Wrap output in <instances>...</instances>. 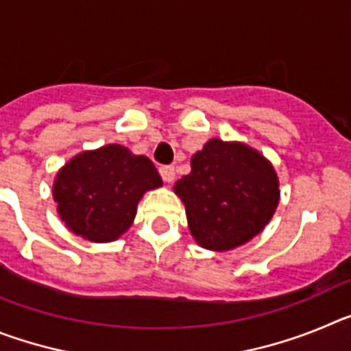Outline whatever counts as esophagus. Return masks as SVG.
Listing matches in <instances>:
<instances>
[{
	"instance_id": "esophagus-1",
	"label": "esophagus",
	"mask_w": 351,
	"mask_h": 351,
	"mask_svg": "<svg viewBox=\"0 0 351 351\" xmlns=\"http://www.w3.org/2000/svg\"><path fill=\"white\" fill-rule=\"evenodd\" d=\"M160 173L165 182H173V179H176V169L172 165L160 167Z\"/></svg>"
}]
</instances>
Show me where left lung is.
Masks as SVG:
<instances>
[{"instance_id": "1", "label": "left lung", "mask_w": 351, "mask_h": 351, "mask_svg": "<svg viewBox=\"0 0 351 351\" xmlns=\"http://www.w3.org/2000/svg\"><path fill=\"white\" fill-rule=\"evenodd\" d=\"M173 191L202 247L234 250L263 230L280 202L276 172L258 151L213 138L191 158V172Z\"/></svg>"}]
</instances>
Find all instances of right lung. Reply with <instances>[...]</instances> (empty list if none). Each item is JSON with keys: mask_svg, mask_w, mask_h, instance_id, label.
<instances>
[{"mask_svg": "<svg viewBox=\"0 0 351 351\" xmlns=\"http://www.w3.org/2000/svg\"><path fill=\"white\" fill-rule=\"evenodd\" d=\"M158 186L153 161L110 144L68 161L56 178L54 200L73 234L110 243L130 228L142 195Z\"/></svg>", "mask_w": 351, "mask_h": 351, "instance_id": "1", "label": "right lung"}]
</instances>
